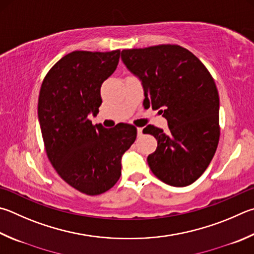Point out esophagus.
<instances>
[{
	"mask_svg": "<svg viewBox=\"0 0 254 254\" xmlns=\"http://www.w3.org/2000/svg\"><path fill=\"white\" fill-rule=\"evenodd\" d=\"M137 136H141L142 135V128L141 127H137Z\"/></svg>",
	"mask_w": 254,
	"mask_h": 254,
	"instance_id": "obj_1",
	"label": "esophagus"
}]
</instances>
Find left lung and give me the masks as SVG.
<instances>
[{
  "mask_svg": "<svg viewBox=\"0 0 254 254\" xmlns=\"http://www.w3.org/2000/svg\"><path fill=\"white\" fill-rule=\"evenodd\" d=\"M127 70L144 90V109H160L169 131L147 126L158 147L147 156L151 171L172 187L190 186L209 167L220 137L219 93L199 59L180 45L123 50Z\"/></svg>",
  "mask_w": 254,
  "mask_h": 254,
  "instance_id": "obj_1",
  "label": "left lung"
}]
</instances>
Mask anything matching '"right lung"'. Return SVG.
<instances>
[{"label": "right lung", "instance_id": "1", "mask_svg": "<svg viewBox=\"0 0 254 254\" xmlns=\"http://www.w3.org/2000/svg\"><path fill=\"white\" fill-rule=\"evenodd\" d=\"M121 51H74L54 64L41 85L38 115L45 151L58 174L87 195L111 189L121 177V159L136 127L105 128L87 119L102 103L101 85L115 71Z\"/></svg>", "mask_w": 254, "mask_h": 254}]
</instances>
